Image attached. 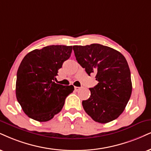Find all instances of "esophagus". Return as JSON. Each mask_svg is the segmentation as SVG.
Instances as JSON below:
<instances>
[{"instance_id":"esophagus-1","label":"esophagus","mask_w":151,"mask_h":151,"mask_svg":"<svg viewBox=\"0 0 151 151\" xmlns=\"http://www.w3.org/2000/svg\"><path fill=\"white\" fill-rule=\"evenodd\" d=\"M74 88H75V90L76 91H78L80 89H81V87H74Z\"/></svg>"}]
</instances>
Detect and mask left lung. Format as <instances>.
Returning <instances> with one entry per match:
<instances>
[{
  "instance_id": "obj_1",
  "label": "left lung",
  "mask_w": 151,
  "mask_h": 151,
  "mask_svg": "<svg viewBox=\"0 0 151 151\" xmlns=\"http://www.w3.org/2000/svg\"><path fill=\"white\" fill-rule=\"evenodd\" d=\"M76 60L98 84L90 88L83 109L95 122L107 123L118 118L131 96L132 85L127 61L120 52L100 44L74 45Z\"/></svg>"
}]
</instances>
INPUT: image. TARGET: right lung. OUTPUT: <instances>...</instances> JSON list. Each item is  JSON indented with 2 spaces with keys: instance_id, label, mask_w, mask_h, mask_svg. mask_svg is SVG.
<instances>
[{
  "instance_id": "right-lung-1",
  "label": "right lung",
  "mask_w": 151,
  "mask_h": 151,
  "mask_svg": "<svg viewBox=\"0 0 151 151\" xmlns=\"http://www.w3.org/2000/svg\"><path fill=\"white\" fill-rule=\"evenodd\" d=\"M72 49V46L50 45L33 50L22 59L17 73L16 96L29 118L39 122L51 120L74 90L73 85L54 81Z\"/></svg>"
}]
</instances>
